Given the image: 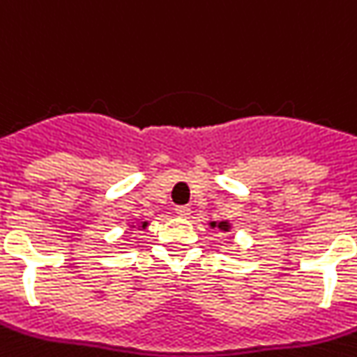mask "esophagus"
<instances>
[{"label": "esophagus", "instance_id": "1", "mask_svg": "<svg viewBox=\"0 0 357 357\" xmlns=\"http://www.w3.org/2000/svg\"><path fill=\"white\" fill-rule=\"evenodd\" d=\"M175 211H176V215H178V217H190V215H191L190 206H176Z\"/></svg>", "mask_w": 357, "mask_h": 357}]
</instances>
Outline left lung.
Instances as JSON below:
<instances>
[{"label":"left lung","instance_id":"obj_1","mask_svg":"<svg viewBox=\"0 0 357 357\" xmlns=\"http://www.w3.org/2000/svg\"><path fill=\"white\" fill-rule=\"evenodd\" d=\"M211 226H215V222H211ZM219 228H220V229H226V228H228V225H226V222H220Z\"/></svg>","mask_w":357,"mask_h":357}]
</instances>
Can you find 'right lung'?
Instances as JSON below:
<instances>
[{"instance_id": "add662e5", "label": "right lung", "mask_w": 357, "mask_h": 357, "mask_svg": "<svg viewBox=\"0 0 357 357\" xmlns=\"http://www.w3.org/2000/svg\"><path fill=\"white\" fill-rule=\"evenodd\" d=\"M142 226H146V222H144V225H142Z\"/></svg>"}]
</instances>
